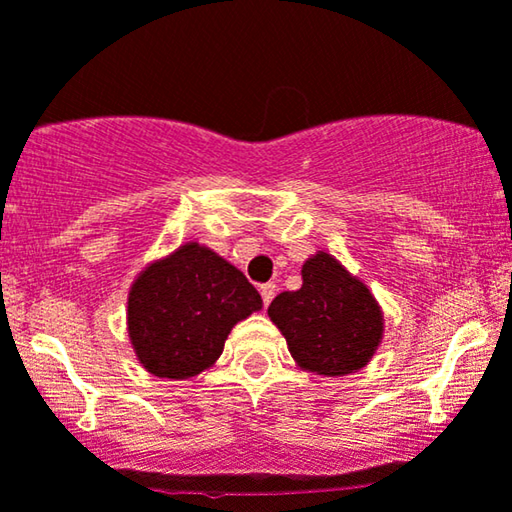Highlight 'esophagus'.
<instances>
[{"label":"esophagus","mask_w":512,"mask_h":512,"mask_svg":"<svg viewBox=\"0 0 512 512\" xmlns=\"http://www.w3.org/2000/svg\"><path fill=\"white\" fill-rule=\"evenodd\" d=\"M260 295H262L264 306H269V302H271V299H274V295H276V283H264V285H260Z\"/></svg>","instance_id":"esophagus-1"}]
</instances>
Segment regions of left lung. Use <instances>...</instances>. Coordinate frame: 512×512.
I'll return each instance as SVG.
<instances>
[{
	"instance_id": "left-lung-1",
	"label": "left lung",
	"mask_w": 512,
	"mask_h": 512,
	"mask_svg": "<svg viewBox=\"0 0 512 512\" xmlns=\"http://www.w3.org/2000/svg\"><path fill=\"white\" fill-rule=\"evenodd\" d=\"M269 318L302 370L344 377L370 363L384 339V311L367 285L330 252L302 264V288L281 292Z\"/></svg>"
}]
</instances>
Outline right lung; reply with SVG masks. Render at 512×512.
I'll return each mask as SVG.
<instances>
[{
	"instance_id": "1",
	"label": "right lung",
	"mask_w": 512,
	"mask_h": 512,
	"mask_svg": "<svg viewBox=\"0 0 512 512\" xmlns=\"http://www.w3.org/2000/svg\"><path fill=\"white\" fill-rule=\"evenodd\" d=\"M262 309L243 271L196 241L147 264L128 290L135 356L159 379H192L222 356L231 327Z\"/></svg>"
}]
</instances>
